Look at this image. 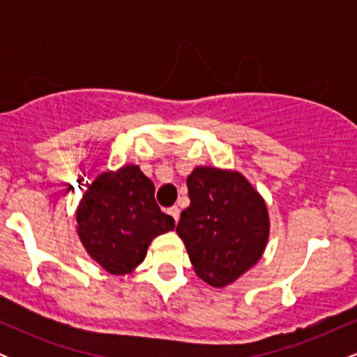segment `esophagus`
Here are the masks:
<instances>
[{"instance_id":"obj_1","label":"esophagus","mask_w":357,"mask_h":357,"mask_svg":"<svg viewBox=\"0 0 357 357\" xmlns=\"http://www.w3.org/2000/svg\"><path fill=\"white\" fill-rule=\"evenodd\" d=\"M167 213H169V215L173 216V220L176 221V223H178V220H179V208L178 206L167 208Z\"/></svg>"}]
</instances>
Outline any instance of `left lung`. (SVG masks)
<instances>
[{"instance_id":"obj_1","label":"left lung","mask_w":357,"mask_h":357,"mask_svg":"<svg viewBox=\"0 0 357 357\" xmlns=\"http://www.w3.org/2000/svg\"><path fill=\"white\" fill-rule=\"evenodd\" d=\"M190 206L176 231L196 275L225 287L260 260L267 247V204L236 171L199 166L188 176Z\"/></svg>"}]
</instances>
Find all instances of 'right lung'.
<instances>
[{"mask_svg": "<svg viewBox=\"0 0 357 357\" xmlns=\"http://www.w3.org/2000/svg\"><path fill=\"white\" fill-rule=\"evenodd\" d=\"M77 231L89 255L114 275H124L146 258L153 238L173 230L154 198V183L129 165L93 179L77 210Z\"/></svg>", "mask_w": 357, "mask_h": 357, "instance_id": "1", "label": "right lung"}]
</instances>
